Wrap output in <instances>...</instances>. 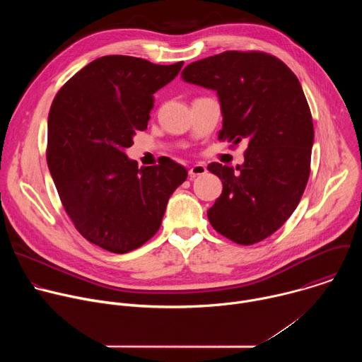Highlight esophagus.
Instances as JSON below:
<instances>
[{
	"label": "esophagus",
	"mask_w": 362,
	"mask_h": 362,
	"mask_svg": "<svg viewBox=\"0 0 362 362\" xmlns=\"http://www.w3.org/2000/svg\"><path fill=\"white\" fill-rule=\"evenodd\" d=\"M206 172H208V169H206V166L203 163H197V165H193L189 170V175L190 177H196V176H202L204 175Z\"/></svg>",
	"instance_id": "obj_1"
}]
</instances>
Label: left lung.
I'll list each match as a JSON object with an SVG mask.
<instances>
[{
  "label": "left lung",
  "mask_w": 362,
  "mask_h": 362,
  "mask_svg": "<svg viewBox=\"0 0 362 362\" xmlns=\"http://www.w3.org/2000/svg\"><path fill=\"white\" fill-rule=\"evenodd\" d=\"M182 78L216 91L221 140L247 141L242 165L208 166L223 185L209 222L235 243L261 242L296 209L311 169L314 123L300 83L261 51H225L189 64Z\"/></svg>",
  "instance_id": "left-lung-1"
}]
</instances>
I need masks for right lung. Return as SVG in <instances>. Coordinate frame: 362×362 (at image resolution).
Segmentation results:
<instances>
[{"mask_svg": "<svg viewBox=\"0 0 362 362\" xmlns=\"http://www.w3.org/2000/svg\"><path fill=\"white\" fill-rule=\"evenodd\" d=\"M182 66L100 57L74 74L51 105L49 173L77 230L109 252L127 253L156 233L169 197L187 177L169 158L139 169L126 154L136 132L147 129L153 94Z\"/></svg>", "mask_w": 362, "mask_h": 362, "instance_id": "1", "label": "right lung"}]
</instances>
